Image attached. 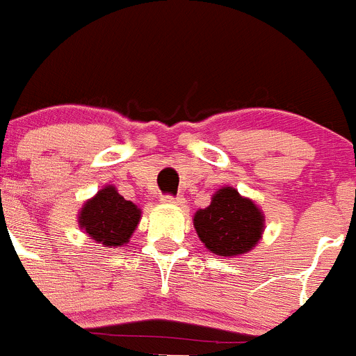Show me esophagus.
I'll use <instances>...</instances> for the list:
<instances>
[{
    "instance_id": "1",
    "label": "esophagus",
    "mask_w": 356,
    "mask_h": 356,
    "mask_svg": "<svg viewBox=\"0 0 356 356\" xmlns=\"http://www.w3.org/2000/svg\"><path fill=\"white\" fill-rule=\"evenodd\" d=\"M161 201H163V203H168V204H184L186 203V200L182 198V196H170V195L161 196Z\"/></svg>"
}]
</instances>
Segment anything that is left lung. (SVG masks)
<instances>
[{
    "instance_id": "obj_1",
    "label": "left lung",
    "mask_w": 356,
    "mask_h": 356,
    "mask_svg": "<svg viewBox=\"0 0 356 356\" xmlns=\"http://www.w3.org/2000/svg\"><path fill=\"white\" fill-rule=\"evenodd\" d=\"M198 238L218 257H238L253 250L265 227L264 211L234 188H222L193 218Z\"/></svg>"
}]
</instances>
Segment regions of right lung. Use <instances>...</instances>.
<instances>
[{
    "label": "right lung",
    "instance_id": "add662e5",
    "mask_svg": "<svg viewBox=\"0 0 356 356\" xmlns=\"http://www.w3.org/2000/svg\"><path fill=\"white\" fill-rule=\"evenodd\" d=\"M141 220V210L132 201L118 195L115 186H105L98 195L82 204L79 227L105 248L127 245Z\"/></svg>",
    "mask_w": 356,
    "mask_h": 356
}]
</instances>
